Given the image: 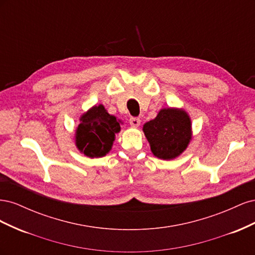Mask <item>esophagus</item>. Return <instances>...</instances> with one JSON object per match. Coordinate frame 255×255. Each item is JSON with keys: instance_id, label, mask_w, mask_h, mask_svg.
Instances as JSON below:
<instances>
[{"instance_id": "esophagus-1", "label": "esophagus", "mask_w": 255, "mask_h": 255, "mask_svg": "<svg viewBox=\"0 0 255 255\" xmlns=\"http://www.w3.org/2000/svg\"><path fill=\"white\" fill-rule=\"evenodd\" d=\"M129 125H130V127H133V128H138L140 126V119L135 118V117L130 118L129 119Z\"/></svg>"}]
</instances>
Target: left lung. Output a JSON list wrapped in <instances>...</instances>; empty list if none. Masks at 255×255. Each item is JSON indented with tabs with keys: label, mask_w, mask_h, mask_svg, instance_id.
Masks as SVG:
<instances>
[{
	"label": "left lung",
	"mask_w": 255,
	"mask_h": 255,
	"mask_svg": "<svg viewBox=\"0 0 255 255\" xmlns=\"http://www.w3.org/2000/svg\"><path fill=\"white\" fill-rule=\"evenodd\" d=\"M142 130L151 151L157 158L179 157L192 139L191 119L184 109H161L154 119L145 122Z\"/></svg>",
	"instance_id": "8db88e82"
}]
</instances>
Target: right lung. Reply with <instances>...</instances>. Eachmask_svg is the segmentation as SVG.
Listing matches in <instances>:
<instances>
[{
  "mask_svg": "<svg viewBox=\"0 0 255 255\" xmlns=\"http://www.w3.org/2000/svg\"><path fill=\"white\" fill-rule=\"evenodd\" d=\"M79 120L74 133L78 150L90 158L103 157L110 153L123 122L109 114L102 104L90 107Z\"/></svg>",
  "mask_w": 255,
  "mask_h": 255,
  "instance_id": "obj_1",
  "label": "right lung"
}]
</instances>
